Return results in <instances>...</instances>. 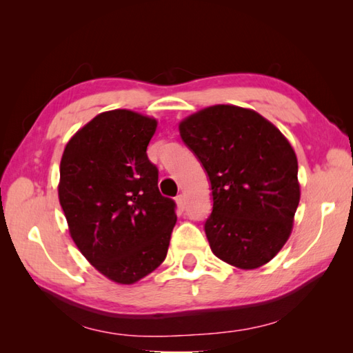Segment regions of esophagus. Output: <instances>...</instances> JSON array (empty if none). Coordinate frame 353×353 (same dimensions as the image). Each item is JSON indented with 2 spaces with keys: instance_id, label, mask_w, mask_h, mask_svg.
Listing matches in <instances>:
<instances>
[{
  "instance_id": "34e87169",
  "label": "esophagus",
  "mask_w": 353,
  "mask_h": 353,
  "mask_svg": "<svg viewBox=\"0 0 353 353\" xmlns=\"http://www.w3.org/2000/svg\"><path fill=\"white\" fill-rule=\"evenodd\" d=\"M176 201H177L179 206H181L182 209H185V206H186V197H185V194H179V196L176 197Z\"/></svg>"
}]
</instances>
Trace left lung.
Here are the masks:
<instances>
[{"label": "left lung", "mask_w": 353, "mask_h": 353, "mask_svg": "<svg viewBox=\"0 0 353 353\" xmlns=\"http://www.w3.org/2000/svg\"><path fill=\"white\" fill-rule=\"evenodd\" d=\"M179 132L211 182V250L238 268L267 264L287 243L301 200L290 142L258 112L230 104L201 109Z\"/></svg>", "instance_id": "left-lung-1"}]
</instances>
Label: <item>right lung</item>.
Masks as SVG:
<instances>
[{"label": "right lung", "mask_w": 353, "mask_h": 353, "mask_svg": "<svg viewBox=\"0 0 353 353\" xmlns=\"http://www.w3.org/2000/svg\"><path fill=\"white\" fill-rule=\"evenodd\" d=\"M156 127L137 112H103L74 134L61 161L59 200L71 238L117 283L138 282L162 264L177 221L147 156Z\"/></svg>", "instance_id": "obj_1"}]
</instances>
